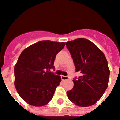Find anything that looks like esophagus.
<instances>
[{
	"mask_svg": "<svg viewBox=\"0 0 120 120\" xmlns=\"http://www.w3.org/2000/svg\"><path fill=\"white\" fill-rule=\"evenodd\" d=\"M61 80H68L69 79V77L68 76H61Z\"/></svg>",
	"mask_w": 120,
	"mask_h": 120,
	"instance_id": "esophagus-1",
	"label": "esophagus"
}]
</instances>
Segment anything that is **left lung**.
Wrapping results in <instances>:
<instances>
[{
  "mask_svg": "<svg viewBox=\"0 0 120 120\" xmlns=\"http://www.w3.org/2000/svg\"><path fill=\"white\" fill-rule=\"evenodd\" d=\"M76 71L80 76L73 80L74 86L67 92L69 100L78 107L93 105L108 86L110 71L102 51L89 40L78 38L66 42Z\"/></svg>",
  "mask_w": 120,
  "mask_h": 120,
  "instance_id": "obj_1",
  "label": "left lung"
}]
</instances>
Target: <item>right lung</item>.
<instances>
[{"instance_id":"add662e5","label":"right lung","mask_w":120,"mask_h":120,"mask_svg":"<svg viewBox=\"0 0 120 120\" xmlns=\"http://www.w3.org/2000/svg\"><path fill=\"white\" fill-rule=\"evenodd\" d=\"M64 42L43 40L31 45L20 54L15 66V86L20 97L31 105H47L53 97L61 77L50 72L57 54Z\"/></svg>"}]
</instances>
